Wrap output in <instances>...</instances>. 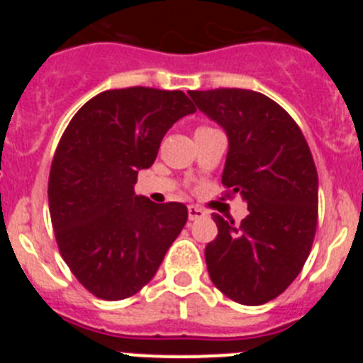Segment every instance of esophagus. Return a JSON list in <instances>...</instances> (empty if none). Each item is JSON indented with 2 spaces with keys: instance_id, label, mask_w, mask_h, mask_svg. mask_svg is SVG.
<instances>
[{
  "instance_id": "34e87169",
  "label": "esophagus",
  "mask_w": 363,
  "mask_h": 363,
  "mask_svg": "<svg viewBox=\"0 0 363 363\" xmlns=\"http://www.w3.org/2000/svg\"><path fill=\"white\" fill-rule=\"evenodd\" d=\"M207 216V211L198 207V205H189V220H200Z\"/></svg>"
}]
</instances>
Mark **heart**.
Wrapping results in <instances>:
<instances>
[{"mask_svg": "<svg viewBox=\"0 0 363 363\" xmlns=\"http://www.w3.org/2000/svg\"><path fill=\"white\" fill-rule=\"evenodd\" d=\"M203 129H209V127H200V129H198V130H203Z\"/></svg>", "mask_w": 363, "mask_h": 363, "instance_id": "heart-1", "label": "heart"}]
</instances>
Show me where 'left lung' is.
I'll list each match as a JSON object with an SVG mask.
<instances>
[{
	"instance_id": "obj_1",
	"label": "left lung",
	"mask_w": 363,
	"mask_h": 363,
	"mask_svg": "<svg viewBox=\"0 0 363 363\" xmlns=\"http://www.w3.org/2000/svg\"><path fill=\"white\" fill-rule=\"evenodd\" d=\"M201 112L229 136L221 184L242 194L240 225L214 214L218 236L205 247L207 271L221 293L243 306L280 296L306 264L318 221V172L289 112L247 89L191 91Z\"/></svg>"
}]
</instances>
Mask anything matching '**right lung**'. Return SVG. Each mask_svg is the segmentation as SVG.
I'll use <instances>...</instances> for the list:
<instances>
[{
    "instance_id": "obj_1",
    "label": "right lung",
    "mask_w": 363,
    "mask_h": 363,
    "mask_svg": "<svg viewBox=\"0 0 363 363\" xmlns=\"http://www.w3.org/2000/svg\"><path fill=\"white\" fill-rule=\"evenodd\" d=\"M194 111L182 91L129 86L99 92L67 125L50 165V220L60 255L96 298L145 287L184 229V203H152L134 185L167 130Z\"/></svg>"
}]
</instances>
